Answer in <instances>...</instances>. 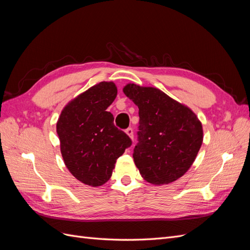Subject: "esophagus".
<instances>
[{"label":"esophagus","mask_w":250,"mask_h":250,"mask_svg":"<svg viewBox=\"0 0 250 250\" xmlns=\"http://www.w3.org/2000/svg\"><path fill=\"white\" fill-rule=\"evenodd\" d=\"M125 132H126V134L128 135V137H129L130 139H133V129L131 127H129V128H127V129L125 130Z\"/></svg>","instance_id":"obj_1"}]
</instances>
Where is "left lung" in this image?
I'll return each mask as SVG.
<instances>
[{
	"label": "left lung",
	"mask_w": 250,
	"mask_h": 250,
	"mask_svg": "<svg viewBox=\"0 0 250 250\" xmlns=\"http://www.w3.org/2000/svg\"><path fill=\"white\" fill-rule=\"evenodd\" d=\"M123 92L139 107V143L133 161L142 177L163 186L185 175L203 141L197 116L155 87L128 83Z\"/></svg>",
	"instance_id": "left-lung-1"
}]
</instances>
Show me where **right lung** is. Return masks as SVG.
<instances>
[{
	"label": "right lung",
	"mask_w": 250,
	"mask_h": 250,
	"mask_svg": "<svg viewBox=\"0 0 250 250\" xmlns=\"http://www.w3.org/2000/svg\"><path fill=\"white\" fill-rule=\"evenodd\" d=\"M117 94L113 82L98 83L67 103L56 124L67 170L90 187L106 183L117 160L131 145L129 137L118 129L113 116L106 111Z\"/></svg>",
	"instance_id": "right-lung-1"
}]
</instances>
